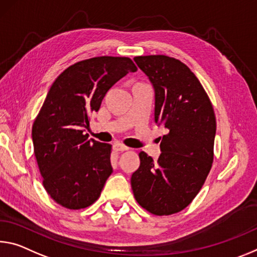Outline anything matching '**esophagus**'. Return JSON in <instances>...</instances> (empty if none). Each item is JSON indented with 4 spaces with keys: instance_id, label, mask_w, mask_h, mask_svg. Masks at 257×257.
Masks as SVG:
<instances>
[{
    "instance_id": "1",
    "label": "esophagus",
    "mask_w": 257,
    "mask_h": 257,
    "mask_svg": "<svg viewBox=\"0 0 257 257\" xmlns=\"http://www.w3.org/2000/svg\"><path fill=\"white\" fill-rule=\"evenodd\" d=\"M114 149H115L116 151H120V152H123V151H128L129 150L128 146H125V145L121 144V143H115V144H114Z\"/></svg>"
}]
</instances>
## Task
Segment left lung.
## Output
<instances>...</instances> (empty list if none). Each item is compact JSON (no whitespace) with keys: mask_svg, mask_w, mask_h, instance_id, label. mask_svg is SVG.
I'll return each mask as SVG.
<instances>
[{"mask_svg":"<svg viewBox=\"0 0 257 257\" xmlns=\"http://www.w3.org/2000/svg\"><path fill=\"white\" fill-rule=\"evenodd\" d=\"M134 60L154 88V120L168 133L161 138L158 161L140 153L132 189L137 202L151 214L172 215L192 202L208 176L216 117L200 81L185 64L165 55Z\"/></svg>","mask_w":257,"mask_h":257,"instance_id":"obj_1","label":"left lung"}]
</instances>
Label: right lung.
Listing matches in <instances>:
<instances>
[{
  "instance_id": "obj_1",
  "label": "right lung",
  "mask_w": 257,
  "mask_h": 257,
  "mask_svg": "<svg viewBox=\"0 0 257 257\" xmlns=\"http://www.w3.org/2000/svg\"><path fill=\"white\" fill-rule=\"evenodd\" d=\"M136 71L128 57H95L67 67L50 87L32 138L44 189L65 208L92 205L112 174V145L89 140L84 130L108 89Z\"/></svg>"
}]
</instances>
